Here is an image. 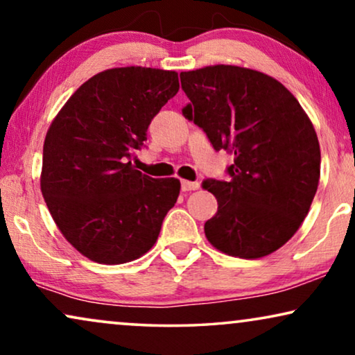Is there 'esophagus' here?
I'll use <instances>...</instances> for the list:
<instances>
[{"label":"esophagus","mask_w":355,"mask_h":355,"mask_svg":"<svg viewBox=\"0 0 355 355\" xmlns=\"http://www.w3.org/2000/svg\"><path fill=\"white\" fill-rule=\"evenodd\" d=\"M181 187H182V191H197V189L200 187V182L187 181V179H182Z\"/></svg>","instance_id":"esophagus-1"}]
</instances>
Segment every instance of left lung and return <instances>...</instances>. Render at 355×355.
<instances>
[{
  "label": "left lung",
  "instance_id": "obj_1",
  "mask_svg": "<svg viewBox=\"0 0 355 355\" xmlns=\"http://www.w3.org/2000/svg\"><path fill=\"white\" fill-rule=\"evenodd\" d=\"M191 100L182 114L205 130L215 150L234 153L230 181L205 179L218 200L205 236L223 254L261 259L293 237L320 181L313 124L286 87L249 67L215 64L181 72Z\"/></svg>",
  "mask_w": 355,
  "mask_h": 355
}]
</instances>
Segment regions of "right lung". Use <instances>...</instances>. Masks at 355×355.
<instances>
[{"label": "right lung", "mask_w": 355, "mask_h": 355, "mask_svg": "<svg viewBox=\"0 0 355 355\" xmlns=\"http://www.w3.org/2000/svg\"><path fill=\"white\" fill-rule=\"evenodd\" d=\"M178 90L176 71L113 67L84 82L51 121L42 193L58 230L89 260L128 263L157 242L181 182L150 178L129 159Z\"/></svg>", "instance_id": "obj_1"}]
</instances>
